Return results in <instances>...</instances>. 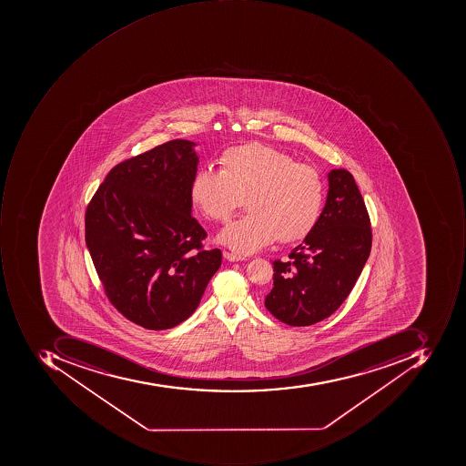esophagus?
Instances as JSON below:
<instances>
[{
    "label": "esophagus",
    "mask_w": 466,
    "mask_h": 466,
    "mask_svg": "<svg viewBox=\"0 0 466 466\" xmlns=\"http://www.w3.org/2000/svg\"><path fill=\"white\" fill-rule=\"evenodd\" d=\"M222 256H224L227 260H229V262H240V260H245L244 256L237 255V253L227 252V250L222 252Z\"/></svg>",
    "instance_id": "34e87169"
}]
</instances>
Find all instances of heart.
<instances>
[{
    "instance_id": "b5f03b06",
    "label": "heart",
    "mask_w": 466,
    "mask_h": 466,
    "mask_svg": "<svg viewBox=\"0 0 466 466\" xmlns=\"http://www.w3.org/2000/svg\"><path fill=\"white\" fill-rule=\"evenodd\" d=\"M218 165L219 171L195 172L190 198L206 218L217 222L228 221L245 198L249 213L222 229V244L249 255L276 239L291 244L314 231L326 195L314 167L260 143L226 149Z\"/></svg>"
}]
</instances>
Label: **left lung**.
Segmentation results:
<instances>
[{"label":"left lung","mask_w":466,"mask_h":466,"mask_svg":"<svg viewBox=\"0 0 466 466\" xmlns=\"http://www.w3.org/2000/svg\"><path fill=\"white\" fill-rule=\"evenodd\" d=\"M328 179V198L314 231L287 262H273V289L265 305L289 326L314 325L339 309L371 252V222L353 175L333 169Z\"/></svg>","instance_id":"obj_1"}]
</instances>
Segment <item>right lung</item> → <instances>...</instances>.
Masks as SVG:
<instances>
[{"mask_svg":"<svg viewBox=\"0 0 466 466\" xmlns=\"http://www.w3.org/2000/svg\"><path fill=\"white\" fill-rule=\"evenodd\" d=\"M196 144L172 140L110 169L86 211V242L113 307L165 330L195 312L221 266L192 214Z\"/></svg>","mask_w":466,"mask_h":466,"instance_id":"right-lung-1","label":"right lung"}]
</instances>
